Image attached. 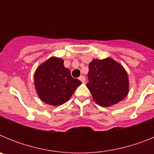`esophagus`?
<instances>
[{"label": "esophagus", "mask_w": 154, "mask_h": 154, "mask_svg": "<svg viewBox=\"0 0 154 154\" xmlns=\"http://www.w3.org/2000/svg\"><path fill=\"white\" fill-rule=\"evenodd\" d=\"M79 79L80 81H81L82 82V83H83V82H85V77H84L83 75L80 76L79 78Z\"/></svg>", "instance_id": "1"}]
</instances>
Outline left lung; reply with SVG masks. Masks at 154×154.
<instances>
[{"mask_svg":"<svg viewBox=\"0 0 154 154\" xmlns=\"http://www.w3.org/2000/svg\"><path fill=\"white\" fill-rule=\"evenodd\" d=\"M89 69L86 86L98 105L111 106L126 97L130 89L129 77L120 63L112 58L93 59Z\"/></svg>","mask_w":154,"mask_h":154,"instance_id":"obj_1","label":"left lung"}]
</instances>
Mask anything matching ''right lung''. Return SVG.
Segmentation results:
<instances>
[{
  "label": "right lung",
  "instance_id": "obj_1",
  "mask_svg": "<svg viewBox=\"0 0 154 154\" xmlns=\"http://www.w3.org/2000/svg\"><path fill=\"white\" fill-rule=\"evenodd\" d=\"M34 84L42 102L57 106L69 101L82 82L72 77L62 58L52 56L37 68Z\"/></svg>",
  "mask_w": 154,
  "mask_h": 154
}]
</instances>
